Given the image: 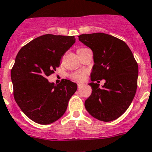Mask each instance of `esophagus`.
Returning a JSON list of instances; mask_svg holds the SVG:
<instances>
[{
  "label": "esophagus",
  "instance_id": "obj_1",
  "mask_svg": "<svg viewBox=\"0 0 152 152\" xmlns=\"http://www.w3.org/2000/svg\"><path fill=\"white\" fill-rule=\"evenodd\" d=\"M77 85H78V88H80L81 87L83 86L84 84H83V83H81V82H78V83H77Z\"/></svg>",
  "mask_w": 152,
  "mask_h": 152
}]
</instances>
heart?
I'll return each mask as SVG.
<instances>
[{"mask_svg":"<svg viewBox=\"0 0 152 152\" xmlns=\"http://www.w3.org/2000/svg\"><path fill=\"white\" fill-rule=\"evenodd\" d=\"M85 49H87V48H80V49L78 50L77 53L84 50ZM85 76H86V71H85V70H79V71L72 73L70 76L72 79H73V80L81 82V81H83L84 79H85Z\"/></svg>","mask_w":152,"mask_h":152,"instance_id":"heart-1","label":"heart"}]
</instances>
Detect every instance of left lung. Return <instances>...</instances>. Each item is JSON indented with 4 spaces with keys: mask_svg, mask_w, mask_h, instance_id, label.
Listing matches in <instances>:
<instances>
[{
    "mask_svg": "<svg viewBox=\"0 0 152 152\" xmlns=\"http://www.w3.org/2000/svg\"><path fill=\"white\" fill-rule=\"evenodd\" d=\"M81 42L91 48L94 64L91 74V95L85 100L86 110L100 121L117 120L129 108L137 88L138 65L123 41L108 34H82ZM104 79L102 88L93 82Z\"/></svg>",
    "mask_w": 152,
    "mask_h": 152,
    "instance_id": "obj_1",
    "label": "left lung"
}]
</instances>
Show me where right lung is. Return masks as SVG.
Segmentation results:
<instances>
[{"mask_svg": "<svg viewBox=\"0 0 152 152\" xmlns=\"http://www.w3.org/2000/svg\"><path fill=\"white\" fill-rule=\"evenodd\" d=\"M75 42L74 36L47 34L31 41L16 56L11 70L14 98L35 123L48 125L58 120L77 90V85L67 79L56 85L47 79Z\"/></svg>", "mask_w": 152, "mask_h": 152, "instance_id": "add662e5", "label": "right lung"}]
</instances>
